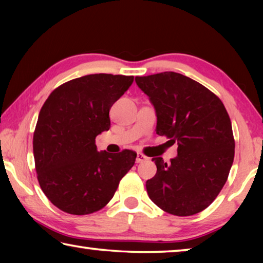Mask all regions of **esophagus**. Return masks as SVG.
<instances>
[{
    "instance_id": "esophagus-1",
    "label": "esophagus",
    "mask_w": 263,
    "mask_h": 263,
    "mask_svg": "<svg viewBox=\"0 0 263 263\" xmlns=\"http://www.w3.org/2000/svg\"><path fill=\"white\" fill-rule=\"evenodd\" d=\"M146 160H148V158L145 157L144 154H141V153H138V154H137V158H136V162H137V163L145 162Z\"/></svg>"
}]
</instances>
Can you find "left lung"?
<instances>
[{
  "instance_id": "1",
  "label": "left lung",
  "mask_w": 263,
  "mask_h": 263,
  "mask_svg": "<svg viewBox=\"0 0 263 263\" xmlns=\"http://www.w3.org/2000/svg\"><path fill=\"white\" fill-rule=\"evenodd\" d=\"M157 112V135L177 142L171 163L153 158L157 174L146 182L149 198L174 216H193L215 201L234 159L230 116L212 91L175 72L136 77Z\"/></svg>"
}]
</instances>
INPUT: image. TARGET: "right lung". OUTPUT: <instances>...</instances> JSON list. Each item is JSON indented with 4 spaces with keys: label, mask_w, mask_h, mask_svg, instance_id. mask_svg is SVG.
Returning a JSON list of instances; mask_svg holds the SVG:
<instances>
[{
    "label": "right lung",
    "mask_w": 263,
    "mask_h": 263,
    "mask_svg": "<svg viewBox=\"0 0 263 263\" xmlns=\"http://www.w3.org/2000/svg\"><path fill=\"white\" fill-rule=\"evenodd\" d=\"M133 77L90 74L61 84L42 106L33 133L37 179L53 205L89 215L114 197L137 153L99 152L96 137L110 128L109 111Z\"/></svg>",
    "instance_id": "obj_1"
}]
</instances>
